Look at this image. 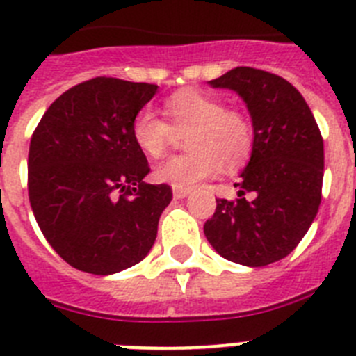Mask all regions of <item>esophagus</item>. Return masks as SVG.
<instances>
[{
  "instance_id": "esophagus-1",
  "label": "esophagus",
  "mask_w": 356,
  "mask_h": 356,
  "mask_svg": "<svg viewBox=\"0 0 356 356\" xmlns=\"http://www.w3.org/2000/svg\"><path fill=\"white\" fill-rule=\"evenodd\" d=\"M172 196L176 200H184V197L188 196V191H185V188H172Z\"/></svg>"
}]
</instances>
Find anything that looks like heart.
<instances>
[{"label": "heart", "instance_id": "heart-1", "mask_svg": "<svg viewBox=\"0 0 356 356\" xmlns=\"http://www.w3.org/2000/svg\"><path fill=\"white\" fill-rule=\"evenodd\" d=\"M171 127L151 108H143L131 121L135 146L149 159L168 151L172 130L185 134L188 153L156 165L155 180L172 188L196 187L210 180L225 165L228 171L242 168L253 153V124L238 110L226 108L221 97L196 89H184L165 102Z\"/></svg>", "mask_w": 356, "mask_h": 356}]
</instances>
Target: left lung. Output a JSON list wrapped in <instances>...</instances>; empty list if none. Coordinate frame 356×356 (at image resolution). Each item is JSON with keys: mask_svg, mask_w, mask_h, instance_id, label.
<instances>
[{"mask_svg": "<svg viewBox=\"0 0 356 356\" xmlns=\"http://www.w3.org/2000/svg\"><path fill=\"white\" fill-rule=\"evenodd\" d=\"M209 85L242 97L254 144L235 184L238 197L217 200L205 237L222 259L269 266L300 244L319 210L325 172L319 127L300 90L273 72L235 67ZM248 192L251 200L243 197Z\"/></svg>", "mask_w": 356, "mask_h": 356, "instance_id": "left-lung-1", "label": "left lung"}]
</instances>
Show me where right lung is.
<instances>
[{"instance_id": "add662e5", "label": "right lung", "mask_w": 356, "mask_h": 356, "mask_svg": "<svg viewBox=\"0 0 356 356\" xmlns=\"http://www.w3.org/2000/svg\"><path fill=\"white\" fill-rule=\"evenodd\" d=\"M159 85L92 78L51 103L33 131L28 196L40 232L69 266L114 275L155 244L169 185L144 181L131 121Z\"/></svg>"}]
</instances>
